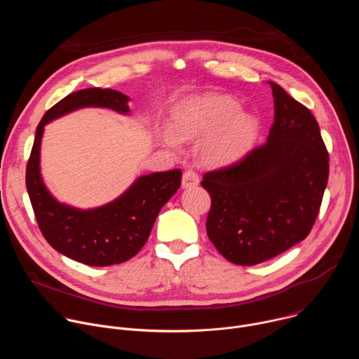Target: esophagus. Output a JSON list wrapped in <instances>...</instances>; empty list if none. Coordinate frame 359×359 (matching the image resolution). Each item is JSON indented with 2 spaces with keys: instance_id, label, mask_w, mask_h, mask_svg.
<instances>
[{
  "instance_id": "obj_1",
  "label": "esophagus",
  "mask_w": 359,
  "mask_h": 359,
  "mask_svg": "<svg viewBox=\"0 0 359 359\" xmlns=\"http://www.w3.org/2000/svg\"><path fill=\"white\" fill-rule=\"evenodd\" d=\"M198 176L196 172L193 170H186L183 173V177H182V187L183 189H191V187H196L198 184Z\"/></svg>"
}]
</instances>
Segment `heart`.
<instances>
[{"label": "heart", "instance_id": "1", "mask_svg": "<svg viewBox=\"0 0 359 359\" xmlns=\"http://www.w3.org/2000/svg\"><path fill=\"white\" fill-rule=\"evenodd\" d=\"M172 128H162L159 139L179 149L180 139H201L200 156L213 166H224L243 159L254 147L260 122L241 111L240 102L229 95L203 93L182 100L176 107Z\"/></svg>", "mask_w": 359, "mask_h": 359}]
</instances>
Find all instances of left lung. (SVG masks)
<instances>
[{"label":"left lung","instance_id":"left-lung-1","mask_svg":"<svg viewBox=\"0 0 359 359\" xmlns=\"http://www.w3.org/2000/svg\"><path fill=\"white\" fill-rule=\"evenodd\" d=\"M270 85L276 115L266 143L201 182L212 197L208 236L238 266L267 262L309 236L328 182L330 158L314 115Z\"/></svg>","mask_w":359,"mask_h":359}]
</instances>
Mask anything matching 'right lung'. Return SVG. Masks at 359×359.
Wrapping results in <instances>:
<instances>
[{
  "label": "right lung",
  "instance_id": "obj_1",
  "mask_svg": "<svg viewBox=\"0 0 359 359\" xmlns=\"http://www.w3.org/2000/svg\"><path fill=\"white\" fill-rule=\"evenodd\" d=\"M130 97L114 89L76 90L41 119L27 165V190L38 226L58 252L78 263L105 267L132 259L144 245L161 209L180 187V169L155 172L136 180L115 200L93 209L58 201L41 175V143L45 125L83 108H105L129 115Z\"/></svg>",
  "mask_w": 359,
  "mask_h": 359
}]
</instances>
